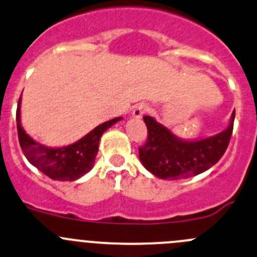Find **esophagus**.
Returning a JSON list of instances; mask_svg holds the SVG:
<instances>
[{"mask_svg": "<svg viewBox=\"0 0 257 257\" xmlns=\"http://www.w3.org/2000/svg\"><path fill=\"white\" fill-rule=\"evenodd\" d=\"M147 105L146 104H138V105H136L134 106V109H133V116L136 119H141L142 116L144 115V114H146V111H147Z\"/></svg>", "mask_w": 257, "mask_h": 257, "instance_id": "1", "label": "esophagus"}]
</instances>
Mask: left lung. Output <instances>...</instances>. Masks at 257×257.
I'll return each instance as SVG.
<instances>
[{"instance_id":"1","label":"left lung","mask_w":257,"mask_h":257,"mask_svg":"<svg viewBox=\"0 0 257 257\" xmlns=\"http://www.w3.org/2000/svg\"><path fill=\"white\" fill-rule=\"evenodd\" d=\"M143 119L148 139L139 148L142 164L158 178L174 181L203 173L220 161L232 134L235 110L226 129L202 139L179 138L153 116L147 115Z\"/></svg>"}]
</instances>
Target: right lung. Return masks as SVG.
<instances>
[{
	"instance_id": "right-lung-1",
	"label": "right lung",
	"mask_w": 257,
	"mask_h": 257,
	"mask_svg": "<svg viewBox=\"0 0 257 257\" xmlns=\"http://www.w3.org/2000/svg\"><path fill=\"white\" fill-rule=\"evenodd\" d=\"M121 119V116H118L101 123L75 143L52 148L37 143L22 128L21 96L16 111L19 141L25 157L32 166L54 181H76L88 173L94 167L99 149V141L103 133Z\"/></svg>"
}]
</instances>
